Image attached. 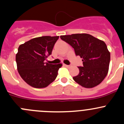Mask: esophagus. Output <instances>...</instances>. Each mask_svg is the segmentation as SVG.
<instances>
[{
  "label": "esophagus",
  "instance_id": "1",
  "mask_svg": "<svg viewBox=\"0 0 124 124\" xmlns=\"http://www.w3.org/2000/svg\"><path fill=\"white\" fill-rule=\"evenodd\" d=\"M64 66H65V67H67V68H70V67H71V65H65V64Z\"/></svg>",
  "mask_w": 124,
  "mask_h": 124
}]
</instances>
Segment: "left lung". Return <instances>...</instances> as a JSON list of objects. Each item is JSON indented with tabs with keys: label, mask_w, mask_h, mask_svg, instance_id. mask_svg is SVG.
Returning <instances> with one entry per match:
<instances>
[{
	"label": "left lung",
	"mask_w": 124,
	"mask_h": 124,
	"mask_svg": "<svg viewBox=\"0 0 124 124\" xmlns=\"http://www.w3.org/2000/svg\"><path fill=\"white\" fill-rule=\"evenodd\" d=\"M74 49L76 56L82 58L83 67H78L79 74L74 80L86 88L98 85L108 71L110 53L103 41L87 33L61 36Z\"/></svg>",
	"instance_id": "left-lung-1"
}]
</instances>
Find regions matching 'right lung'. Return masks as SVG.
<instances>
[{
    "mask_svg": "<svg viewBox=\"0 0 124 124\" xmlns=\"http://www.w3.org/2000/svg\"><path fill=\"white\" fill-rule=\"evenodd\" d=\"M59 36L35 38L21 44L16 54L17 70L21 77L35 88L47 87L56 79L62 63L50 64L45 62L52 54Z\"/></svg>",
    "mask_w": 124,
    "mask_h": 124,
    "instance_id": "right-lung-1",
    "label": "right lung"
}]
</instances>
